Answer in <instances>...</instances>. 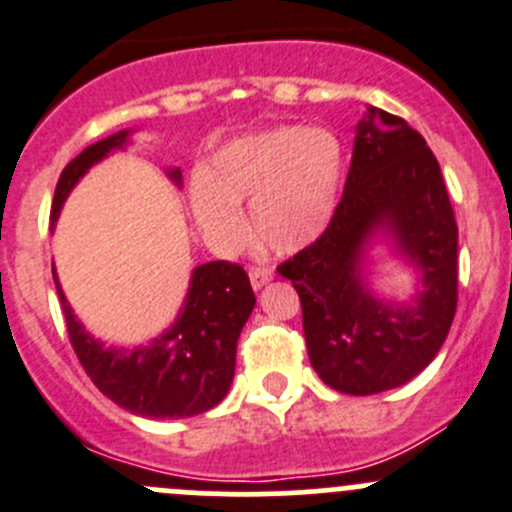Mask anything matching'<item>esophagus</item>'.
Segmentation results:
<instances>
[{
	"instance_id": "obj_1",
	"label": "esophagus",
	"mask_w": 512,
	"mask_h": 512,
	"mask_svg": "<svg viewBox=\"0 0 512 512\" xmlns=\"http://www.w3.org/2000/svg\"><path fill=\"white\" fill-rule=\"evenodd\" d=\"M270 280H272V267H267V265L250 267V282H252V287H255V290L265 287Z\"/></svg>"
}]
</instances>
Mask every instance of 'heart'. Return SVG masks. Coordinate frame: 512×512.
<instances>
[{"label": "heart", "instance_id": "b5f03b06", "mask_svg": "<svg viewBox=\"0 0 512 512\" xmlns=\"http://www.w3.org/2000/svg\"><path fill=\"white\" fill-rule=\"evenodd\" d=\"M345 180V147L332 130L280 124L240 137L212 157L192 185V215L217 247L245 237L240 205H252V232L275 252L315 242L335 217Z\"/></svg>", "mask_w": 512, "mask_h": 512}]
</instances>
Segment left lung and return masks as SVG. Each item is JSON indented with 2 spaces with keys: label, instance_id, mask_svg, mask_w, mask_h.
Listing matches in <instances>:
<instances>
[{
  "label": "left lung",
  "instance_id": "1",
  "mask_svg": "<svg viewBox=\"0 0 512 512\" xmlns=\"http://www.w3.org/2000/svg\"><path fill=\"white\" fill-rule=\"evenodd\" d=\"M377 229L419 267L421 287L405 306L375 298L361 277L364 245ZM277 272L300 295L307 355L332 390L375 395L423 372L458 307V225L423 135L367 107L335 217Z\"/></svg>",
  "mask_w": 512,
  "mask_h": 512
}]
</instances>
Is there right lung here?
Listing matches in <instances>:
<instances>
[{
	"mask_svg": "<svg viewBox=\"0 0 512 512\" xmlns=\"http://www.w3.org/2000/svg\"><path fill=\"white\" fill-rule=\"evenodd\" d=\"M127 137L130 132L124 130L94 142L64 167L54 190L49 215L52 225L79 177L109 152L124 147ZM167 175L177 185L182 182L180 170H170ZM54 285L62 302L69 342L84 372L92 377L99 393L107 395L119 408L142 418L177 420L207 413L222 403L235 377L237 340L255 307L250 277L240 265L217 260L195 267L185 307L175 325L165 335L155 337L150 345L132 350L94 340L74 317L57 282V272Z\"/></svg>",
	"mask_w": 512,
	"mask_h": 512,
	"instance_id": "right-lung-1",
	"label": "right lung"
}]
</instances>
